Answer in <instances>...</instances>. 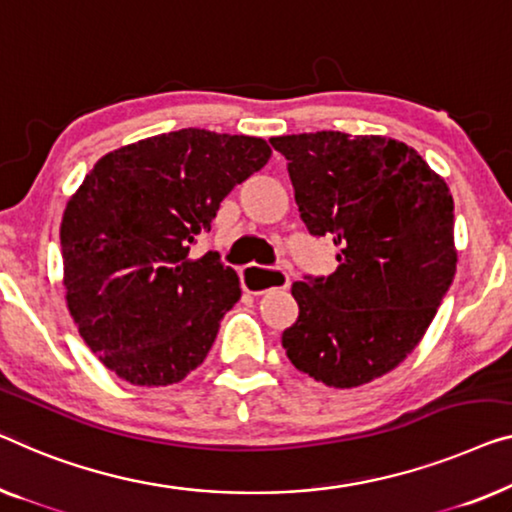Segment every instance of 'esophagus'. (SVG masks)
I'll list each match as a JSON object with an SVG mask.
<instances>
[{"instance_id": "34e87169", "label": "esophagus", "mask_w": 512, "mask_h": 512, "mask_svg": "<svg viewBox=\"0 0 512 512\" xmlns=\"http://www.w3.org/2000/svg\"><path fill=\"white\" fill-rule=\"evenodd\" d=\"M242 286L247 293L261 295L270 288H288L291 286V274L284 268H261V265H247L240 270Z\"/></svg>"}]
</instances>
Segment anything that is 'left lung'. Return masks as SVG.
Segmentation results:
<instances>
[{"mask_svg": "<svg viewBox=\"0 0 512 512\" xmlns=\"http://www.w3.org/2000/svg\"><path fill=\"white\" fill-rule=\"evenodd\" d=\"M288 161L300 219L339 247L328 277L295 281L288 360L332 388L395 369L425 335L457 270L448 184L413 147L342 131L270 138Z\"/></svg>", "mask_w": 512, "mask_h": 512, "instance_id": "1", "label": "left lung"}]
</instances>
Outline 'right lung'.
<instances>
[{
  "label": "right lung",
  "instance_id": "obj_1",
  "mask_svg": "<svg viewBox=\"0 0 512 512\" xmlns=\"http://www.w3.org/2000/svg\"><path fill=\"white\" fill-rule=\"evenodd\" d=\"M270 159L263 138L180 129L96 161L66 203V305L80 337L133 385H170L205 360L240 279L191 247L235 184Z\"/></svg>",
  "mask_w": 512,
  "mask_h": 512
}]
</instances>
